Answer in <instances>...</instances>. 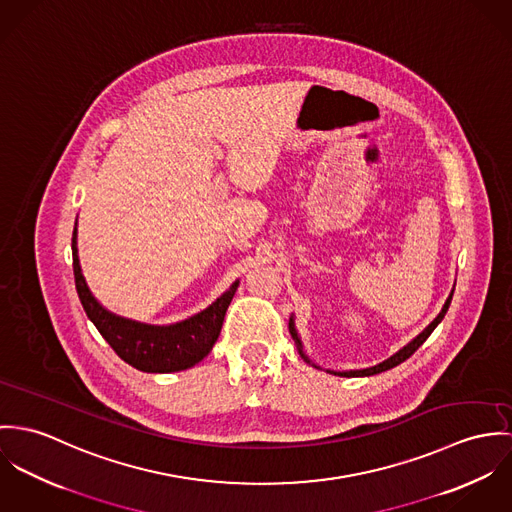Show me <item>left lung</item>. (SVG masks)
Listing matches in <instances>:
<instances>
[{
    "mask_svg": "<svg viewBox=\"0 0 512 512\" xmlns=\"http://www.w3.org/2000/svg\"><path fill=\"white\" fill-rule=\"evenodd\" d=\"M452 296H454V290L450 292V296H448V300H446V304L442 306V312L434 318V322L422 332V334H418L414 340L410 341V343H406L402 349H398L395 355H391L389 359H385L383 363H379V365H375V367H369V369H359V371H330L328 369V373H334V375H340V377H371V375H377V373H383V371H387V369H393V367H397L400 365L402 361H406L424 341L428 340V336L436 330V326L444 320V316H446V312H448V308H450V302H452ZM288 330H290V336H292V340L296 341V345H298V351H300V355H302V359L306 361V363H312L310 359H308V355L302 351V341L298 338V332H296V328H294V320L290 318V324H288ZM316 369H320L316 363H312Z\"/></svg>",
    "mask_w": 512,
    "mask_h": 512,
    "instance_id": "left-lung-1",
    "label": "left lung"
}]
</instances>
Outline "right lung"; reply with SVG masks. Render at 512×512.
I'll list each match as a JSON object with an SVG mask.
<instances>
[{"mask_svg":"<svg viewBox=\"0 0 512 512\" xmlns=\"http://www.w3.org/2000/svg\"><path fill=\"white\" fill-rule=\"evenodd\" d=\"M72 267L86 316L125 363L145 373H174L200 363L218 340L229 302L239 286L235 281L216 302L188 320L171 326H151L115 316L92 296L78 261L76 228L72 231Z\"/></svg>","mask_w":512,"mask_h":512,"instance_id":"1","label":"right lung"}]
</instances>
